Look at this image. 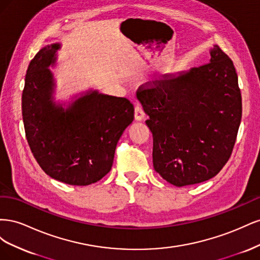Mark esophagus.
I'll use <instances>...</instances> for the list:
<instances>
[{"instance_id": "obj_1", "label": "esophagus", "mask_w": 260, "mask_h": 260, "mask_svg": "<svg viewBox=\"0 0 260 260\" xmlns=\"http://www.w3.org/2000/svg\"><path fill=\"white\" fill-rule=\"evenodd\" d=\"M144 117H145V114H144V112H143L142 107H141V105L138 104V105L136 106V108H135V118H136V120H137V121L143 120Z\"/></svg>"}]
</instances>
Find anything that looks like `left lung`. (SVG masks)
Segmentation results:
<instances>
[{
	"instance_id": "8db88e82",
	"label": "left lung",
	"mask_w": 260,
	"mask_h": 260,
	"mask_svg": "<svg viewBox=\"0 0 260 260\" xmlns=\"http://www.w3.org/2000/svg\"><path fill=\"white\" fill-rule=\"evenodd\" d=\"M153 83L137 98L149 117L155 171L176 186L215 177L230 158L242 118L232 60L215 45L208 64Z\"/></svg>"
}]
</instances>
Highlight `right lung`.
I'll list each match as a JSON object with an SVG mask.
<instances>
[{"label":"right lung","instance_id":"obj_1","mask_svg":"<svg viewBox=\"0 0 260 260\" xmlns=\"http://www.w3.org/2000/svg\"><path fill=\"white\" fill-rule=\"evenodd\" d=\"M60 43L45 45L30 61L21 98L26 138L36 160L51 178L89 185L112 169L115 149L133 121L130 101L89 89L55 101Z\"/></svg>","mask_w":260,"mask_h":260}]
</instances>
